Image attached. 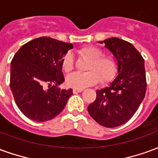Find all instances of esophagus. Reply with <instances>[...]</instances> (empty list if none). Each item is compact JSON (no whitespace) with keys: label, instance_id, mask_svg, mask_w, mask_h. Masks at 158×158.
Listing matches in <instances>:
<instances>
[{"label":"esophagus","instance_id":"obj_1","mask_svg":"<svg viewBox=\"0 0 158 158\" xmlns=\"http://www.w3.org/2000/svg\"><path fill=\"white\" fill-rule=\"evenodd\" d=\"M83 89H73V92L74 93V94H77V93H79L82 91Z\"/></svg>","mask_w":158,"mask_h":158}]
</instances>
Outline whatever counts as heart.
<instances>
[{
    "instance_id": "b5f03b06",
    "label": "heart",
    "mask_w": 158,
    "mask_h": 158,
    "mask_svg": "<svg viewBox=\"0 0 158 158\" xmlns=\"http://www.w3.org/2000/svg\"><path fill=\"white\" fill-rule=\"evenodd\" d=\"M78 54L80 57L89 60L86 71L83 73H74L67 79V85L74 89H82L95 85L111 82L118 71L116 59L109 55H103L102 51L95 46H85L79 49ZM74 68L73 58L70 53H67L62 59V69L67 73H71Z\"/></svg>"
}]
</instances>
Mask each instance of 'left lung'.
Instances as JSON below:
<instances>
[{"label":"left lung","instance_id":"1","mask_svg":"<svg viewBox=\"0 0 158 158\" xmlns=\"http://www.w3.org/2000/svg\"><path fill=\"white\" fill-rule=\"evenodd\" d=\"M104 43L118 61V75L109 87L96 91L88 112L101 125L115 128L128 122L145 98L146 70L142 56L129 42L110 38Z\"/></svg>","mask_w":158,"mask_h":158}]
</instances>
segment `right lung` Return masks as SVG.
<instances>
[{"mask_svg":"<svg viewBox=\"0 0 158 158\" xmlns=\"http://www.w3.org/2000/svg\"><path fill=\"white\" fill-rule=\"evenodd\" d=\"M72 44L50 37L26 43L11 62L10 87L19 110L28 118L45 122L62 112L73 89H61L64 82L62 59Z\"/></svg>","mask_w":158,"mask_h":158,"instance_id":"obj_1","label":"right lung"}]
</instances>
